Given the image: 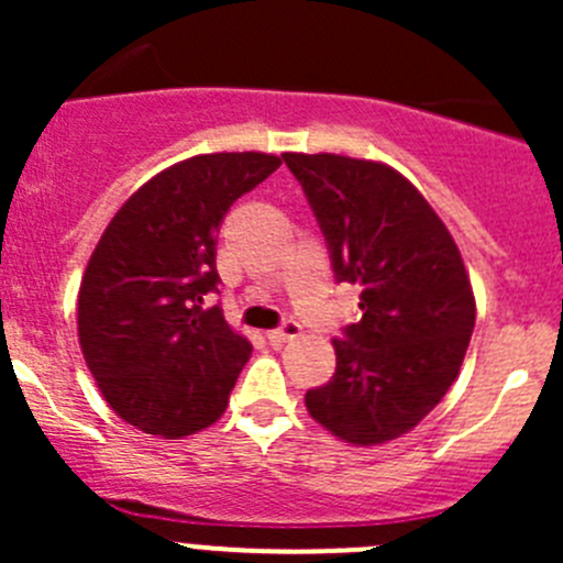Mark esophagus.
Returning <instances> with one entry per match:
<instances>
[{
  "label": "esophagus",
  "mask_w": 563,
  "mask_h": 563,
  "mask_svg": "<svg viewBox=\"0 0 563 563\" xmlns=\"http://www.w3.org/2000/svg\"><path fill=\"white\" fill-rule=\"evenodd\" d=\"M299 332H302L299 321H294V318H286V321H283V327L269 329V332H266V340H269L272 345H283V343H288V340L299 338Z\"/></svg>",
  "instance_id": "obj_1"
}]
</instances>
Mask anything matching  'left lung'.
Masks as SVG:
<instances>
[{
	"label": "left lung",
	"mask_w": 563,
	"mask_h": 563,
	"mask_svg": "<svg viewBox=\"0 0 563 563\" xmlns=\"http://www.w3.org/2000/svg\"><path fill=\"white\" fill-rule=\"evenodd\" d=\"M283 161L321 225L334 280L362 288V318L332 340L334 376L308 389L305 406L349 444L400 439L452 387L474 332V291L460 250L395 168L297 152Z\"/></svg>",
	"instance_id": "left-lung-1"
}]
</instances>
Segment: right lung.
<instances>
[{"label":"right lung","mask_w":563,"mask_h":563,"mask_svg":"<svg viewBox=\"0 0 563 563\" xmlns=\"http://www.w3.org/2000/svg\"><path fill=\"white\" fill-rule=\"evenodd\" d=\"M280 157L218 152L152 176L100 236L78 291V340L108 406L128 424L181 439L218 422L253 345L225 323L218 234L231 203Z\"/></svg>","instance_id":"add662e5"}]
</instances>
